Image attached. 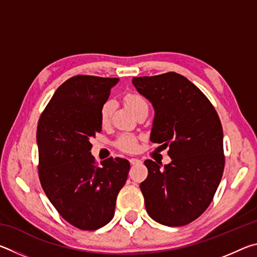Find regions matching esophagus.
I'll list each match as a JSON object with an SVG mask.
<instances>
[{
	"mask_svg": "<svg viewBox=\"0 0 257 257\" xmlns=\"http://www.w3.org/2000/svg\"><path fill=\"white\" fill-rule=\"evenodd\" d=\"M129 161H130V164H133V165H135V164H141V163H142L141 160H139V159H135V158H132Z\"/></svg>",
	"mask_w": 257,
	"mask_h": 257,
	"instance_id": "34e87169",
	"label": "esophagus"
}]
</instances>
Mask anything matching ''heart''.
<instances>
[{
    "instance_id": "heart-1",
    "label": "heart",
    "mask_w": 257,
    "mask_h": 257,
    "mask_svg": "<svg viewBox=\"0 0 257 257\" xmlns=\"http://www.w3.org/2000/svg\"><path fill=\"white\" fill-rule=\"evenodd\" d=\"M124 102L135 113L143 107H146V106L149 107L146 99L143 97L141 94H137V93H128L124 96ZM112 107H113V103L111 101H106L102 105L101 111H99V118H101V122L103 124L107 123L108 120H110ZM116 145H118L120 150L125 151V152H133L137 149V141L136 138L130 136V135H121V136L118 138Z\"/></svg>"
}]
</instances>
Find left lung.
I'll return each instance as SVG.
<instances>
[{
	"instance_id": "8db88e82",
	"label": "left lung",
	"mask_w": 257,
	"mask_h": 257,
	"mask_svg": "<svg viewBox=\"0 0 257 257\" xmlns=\"http://www.w3.org/2000/svg\"><path fill=\"white\" fill-rule=\"evenodd\" d=\"M133 84L154 107L151 142L168 147L171 158L163 168L144 162L149 175L139 187L146 211L161 224H188L210 205L223 175L220 118L201 89L179 73L134 77Z\"/></svg>"
}]
</instances>
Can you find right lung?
Segmentation results:
<instances>
[{
    "label": "right lung",
    "mask_w": 257,
    "mask_h": 257,
    "mask_svg": "<svg viewBox=\"0 0 257 257\" xmlns=\"http://www.w3.org/2000/svg\"><path fill=\"white\" fill-rule=\"evenodd\" d=\"M119 78L75 76L55 90L37 125L38 176L47 198L73 227L96 230L114 215L116 196L127 180L125 159L98 167L90 137L102 130L99 111Z\"/></svg>",
    "instance_id": "obj_1"
}]
</instances>
